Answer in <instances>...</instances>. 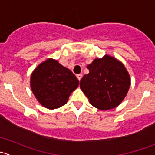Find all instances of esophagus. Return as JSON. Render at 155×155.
<instances>
[{
    "label": "esophagus",
    "instance_id": "obj_1",
    "mask_svg": "<svg viewBox=\"0 0 155 155\" xmlns=\"http://www.w3.org/2000/svg\"><path fill=\"white\" fill-rule=\"evenodd\" d=\"M76 77H77V79L80 81L81 79H82V74H77L76 75Z\"/></svg>",
    "mask_w": 155,
    "mask_h": 155
}]
</instances>
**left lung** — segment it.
<instances>
[{
  "instance_id": "8db88e82",
  "label": "left lung",
  "mask_w": 155,
  "mask_h": 155,
  "mask_svg": "<svg viewBox=\"0 0 155 155\" xmlns=\"http://www.w3.org/2000/svg\"><path fill=\"white\" fill-rule=\"evenodd\" d=\"M88 74L80 81V88L93 107L101 110L117 107L127 94L130 77L124 65L106 54L87 66Z\"/></svg>"
}]
</instances>
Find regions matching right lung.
<instances>
[{
	"label": "right lung",
	"instance_id": "obj_1",
	"mask_svg": "<svg viewBox=\"0 0 155 155\" xmlns=\"http://www.w3.org/2000/svg\"><path fill=\"white\" fill-rule=\"evenodd\" d=\"M30 83L38 102L45 108L54 109L68 103L79 82L71 70L57 60L48 58L34 69Z\"/></svg>",
	"mask_w": 155,
	"mask_h": 155
}]
</instances>
